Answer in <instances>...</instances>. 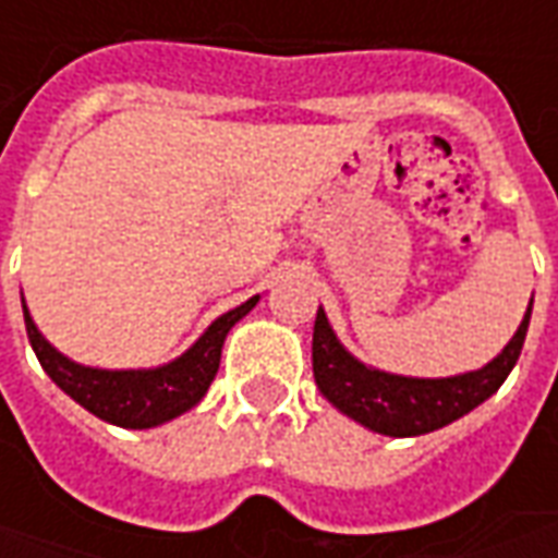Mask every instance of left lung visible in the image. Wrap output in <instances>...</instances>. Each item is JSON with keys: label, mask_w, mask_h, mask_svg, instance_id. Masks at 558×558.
<instances>
[{"label": "left lung", "mask_w": 558, "mask_h": 558, "mask_svg": "<svg viewBox=\"0 0 558 558\" xmlns=\"http://www.w3.org/2000/svg\"><path fill=\"white\" fill-rule=\"evenodd\" d=\"M529 316H532V299L514 338L505 343V350L493 362L478 371L421 379V376L386 374L379 367L359 362L340 343L326 311L319 307L314 323V379L323 398L335 410L359 421L367 430L400 436V439L439 430L445 424L463 418L466 412L499 391L520 359L529 331Z\"/></svg>", "instance_id": "8db88e82"}]
</instances>
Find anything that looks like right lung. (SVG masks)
<instances>
[{"mask_svg": "<svg viewBox=\"0 0 558 558\" xmlns=\"http://www.w3.org/2000/svg\"><path fill=\"white\" fill-rule=\"evenodd\" d=\"M256 302L259 295L218 316L196 338L194 347L184 350L179 359L160 367H143V371H107V367H86V364L71 362L38 331L26 307V299H23V316H26V335L38 362L68 398L77 400L83 410H89L101 421H110L116 427L148 430V427L179 418L182 412L194 410L196 403L206 398L208 386L218 374L223 340L242 316L254 311Z\"/></svg>", "mask_w": 558, "mask_h": 558, "instance_id": "obj_1", "label": "right lung"}]
</instances>
